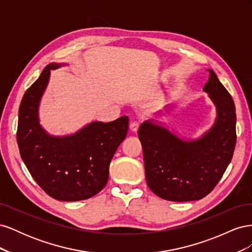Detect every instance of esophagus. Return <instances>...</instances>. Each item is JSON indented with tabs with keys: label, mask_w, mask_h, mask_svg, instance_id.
Masks as SVG:
<instances>
[{
	"label": "esophagus",
	"mask_w": 252,
	"mask_h": 252,
	"mask_svg": "<svg viewBox=\"0 0 252 252\" xmlns=\"http://www.w3.org/2000/svg\"><path fill=\"white\" fill-rule=\"evenodd\" d=\"M139 127H140V123H139V122H136V121L131 122L130 125H129V128H130V130H131V131H133V132H136V131H138Z\"/></svg>",
	"instance_id": "1"
}]
</instances>
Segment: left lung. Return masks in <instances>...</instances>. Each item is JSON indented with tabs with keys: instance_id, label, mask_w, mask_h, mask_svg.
Listing matches in <instances>:
<instances>
[{
	"instance_id": "left-lung-1",
	"label": "left lung",
	"mask_w": 252,
	"mask_h": 252,
	"mask_svg": "<svg viewBox=\"0 0 252 252\" xmlns=\"http://www.w3.org/2000/svg\"><path fill=\"white\" fill-rule=\"evenodd\" d=\"M204 91L218 118L201 139L183 141L168 129L144 122L139 129L145 174L151 191L167 201L201 200L212 191L231 162L236 142L235 106L211 69Z\"/></svg>"
}]
</instances>
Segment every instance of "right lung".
Here are the masks:
<instances>
[{
    "instance_id": "right-lung-1",
    "label": "right lung",
    "mask_w": 252,
    "mask_h": 252,
    "mask_svg": "<svg viewBox=\"0 0 252 252\" xmlns=\"http://www.w3.org/2000/svg\"><path fill=\"white\" fill-rule=\"evenodd\" d=\"M51 63L23 96L17 141L28 171L45 192L59 201L73 202L95 195L107 184L109 165L128 131V117L108 123L93 122L72 135L51 136L39 124L37 109L46 88Z\"/></svg>"
}]
</instances>
